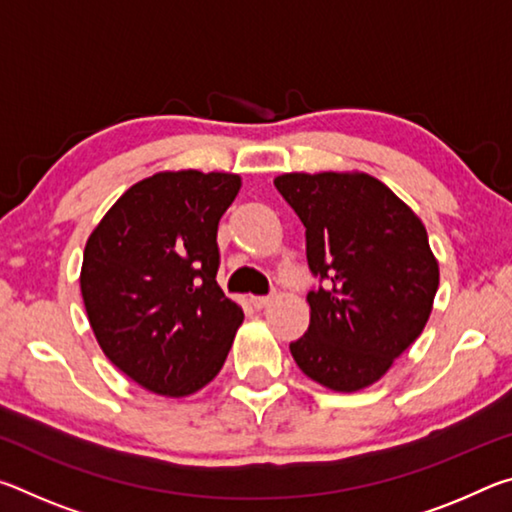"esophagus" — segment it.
I'll use <instances>...</instances> for the list:
<instances>
[{"label":"esophagus","instance_id":"34e87169","mask_svg":"<svg viewBox=\"0 0 512 512\" xmlns=\"http://www.w3.org/2000/svg\"><path fill=\"white\" fill-rule=\"evenodd\" d=\"M273 298H275L273 293H271V296H253V298H250V302H253L255 309H266L273 302Z\"/></svg>","mask_w":512,"mask_h":512}]
</instances>
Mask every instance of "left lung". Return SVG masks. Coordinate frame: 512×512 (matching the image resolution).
<instances>
[{
  "label": "left lung",
  "mask_w": 512,
  "mask_h": 512,
  "mask_svg": "<svg viewBox=\"0 0 512 512\" xmlns=\"http://www.w3.org/2000/svg\"><path fill=\"white\" fill-rule=\"evenodd\" d=\"M305 225L307 262L325 284L307 293L309 329L289 348L309 379L336 393L368 388L422 334L440 271L427 228L361 171L282 173Z\"/></svg>",
  "instance_id": "1"
}]
</instances>
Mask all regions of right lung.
<instances>
[{
    "mask_svg": "<svg viewBox=\"0 0 512 512\" xmlns=\"http://www.w3.org/2000/svg\"><path fill=\"white\" fill-rule=\"evenodd\" d=\"M239 189L237 173H153L117 198L85 244L81 293L97 343L155 395L210 384L244 320L216 284V230Z\"/></svg>",
    "mask_w": 512,
    "mask_h": 512,
    "instance_id": "right-lung-1",
    "label": "right lung"
}]
</instances>
